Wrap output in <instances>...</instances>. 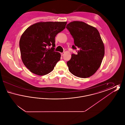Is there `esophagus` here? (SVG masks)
I'll return each instance as SVG.
<instances>
[{
  "label": "esophagus",
  "mask_w": 125,
  "mask_h": 125,
  "mask_svg": "<svg viewBox=\"0 0 125 125\" xmlns=\"http://www.w3.org/2000/svg\"><path fill=\"white\" fill-rule=\"evenodd\" d=\"M61 55L62 56H63V55H64V52H62V53H61Z\"/></svg>",
  "instance_id": "34e87169"
}]
</instances>
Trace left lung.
<instances>
[{"label":"left lung","mask_w":125,"mask_h":125,"mask_svg":"<svg viewBox=\"0 0 125 125\" xmlns=\"http://www.w3.org/2000/svg\"><path fill=\"white\" fill-rule=\"evenodd\" d=\"M74 39L73 49L77 54H72L67 62L69 71L80 78L89 77L100 66L104 55V47L100 34L95 27L83 21H74L66 25Z\"/></svg>","instance_id":"1"}]
</instances>
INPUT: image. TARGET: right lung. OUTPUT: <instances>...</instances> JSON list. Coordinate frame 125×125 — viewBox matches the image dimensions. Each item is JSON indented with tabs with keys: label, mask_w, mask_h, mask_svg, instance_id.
<instances>
[{
	"label": "right lung",
	"mask_w": 125,
	"mask_h": 125,
	"mask_svg": "<svg viewBox=\"0 0 125 125\" xmlns=\"http://www.w3.org/2000/svg\"><path fill=\"white\" fill-rule=\"evenodd\" d=\"M66 22H40L30 26L21 36L19 46L21 60L30 71L38 75L53 70L60 60L54 51L55 38L65 29ZM51 45V48L47 47Z\"/></svg>",
	"instance_id": "right-lung-1"
}]
</instances>
